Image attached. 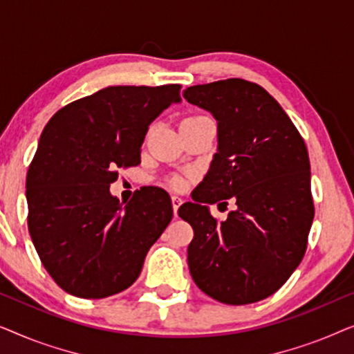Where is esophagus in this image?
<instances>
[{
    "label": "esophagus",
    "instance_id": "obj_1",
    "mask_svg": "<svg viewBox=\"0 0 354 354\" xmlns=\"http://www.w3.org/2000/svg\"><path fill=\"white\" fill-rule=\"evenodd\" d=\"M182 203H183V200H182L180 196H176V195L172 196V209H174V216H177V211H178V207H180Z\"/></svg>",
    "mask_w": 354,
    "mask_h": 354
}]
</instances>
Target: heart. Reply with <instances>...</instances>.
Returning a JSON list of instances; mask_svg holds the SVG:
<instances>
[{"label":"heart","instance_id":"b5f03b06","mask_svg":"<svg viewBox=\"0 0 354 354\" xmlns=\"http://www.w3.org/2000/svg\"><path fill=\"white\" fill-rule=\"evenodd\" d=\"M169 183H171L174 188H177V190H180V188H183V185H185V180H183L182 177H172L171 180H169Z\"/></svg>","mask_w":354,"mask_h":354}]
</instances>
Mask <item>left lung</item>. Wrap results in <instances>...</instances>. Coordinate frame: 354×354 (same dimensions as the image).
Wrapping results in <instances>:
<instances>
[{
	"label": "left lung",
	"mask_w": 354,
	"mask_h": 354,
	"mask_svg": "<svg viewBox=\"0 0 354 354\" xmlns=\"http://www.w3.org/2000/svg\"><path fill=\"white\" fill-rule=\"evenodd\" d=\"M183 98L214 115L219 138L193 203L178 209L195 232L190 274L201 292L224 304L261 301L306 253L314 219L308 148L282 106L253 82L188 86ZM229 197L237 209L217 221L207 205Z\"/></svg>",
	"instance_id": "obj_1"
}]
</instances>
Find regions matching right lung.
Here are the masks:
<instances>
[{
  "label": "right lung",
  "instance_id": "1",
  "mask_svg": "<svg viewBox=\"0 0 354 354\" xmlns=\"http://www.w3.org/2000/svg\"><path fill=\"white\" fill-rule=\"evenodd\" d=\"M180 85L108 86L50 119L27 172V224L53 280L79 298L129 288L169 222L162 188L133 193L122 206L109 185L140 164L149 124L180 101Z\"/></svg>",
  "mask_w": 354,
  "mask_h": 354
}]
</instances>
